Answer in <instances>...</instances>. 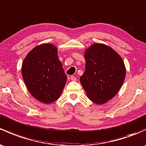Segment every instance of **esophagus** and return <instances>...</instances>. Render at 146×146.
I'll use <instances>...</instances> for the list:
<instances>
[{
  "mask_svg": "<svg viewBox=\"0 0 146 146\" xmlns=\"http://www.w3.org/2000/svg\"><path fill=\"white\" fill-rule=\"evenodd\" d=\"M70 80H73V81H76L77 80V78L76 77H75V76H70Z\"/></svg>",
  "mask_w": 146,
  "mask_h": 146,
  "instance_id": "esophagus-1",
  "label": "esophagus"
}]
</instances>
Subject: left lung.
Wrapping results in <instances>:
<instances>
[{"instance_id": "obj_1", "label": "left lung", "mask_w": 146, "mask_h": 146, "mask_svg": "<svg viewBox=\"0 0 146 146\" xmlns=\"http://www.w3.org/2000/svg\"><path fill=\"white\" fill-rule=\"evenodd\" d=\"M85 70L80 83L89 99L103 104L117 93L126 76L122 59L114 50L104 44L95 43L85 51Z\"/></svg>"}]
</instances>
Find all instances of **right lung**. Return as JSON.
Segmentation results:
<instances>
[{"mask_svg":"<svg viewBox=\"0 0 146 146\" xmlns=\"http://www.w3.org/2000/svg\"><path fill=\"white\" fill-rule=\"evenodd\" d=\"M21 73L31 94L45 104L59 99L67 80L57 49L52 44L33 48L24 59Z\"/></svg>","mask_w":146,"mask_h":146,"instance_id":"add662e5","label":"right lung"}]
</instances>
